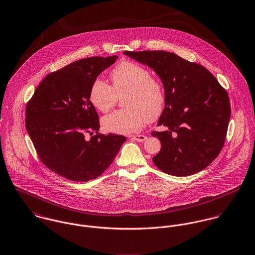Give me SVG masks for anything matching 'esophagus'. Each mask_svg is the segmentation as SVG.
Returning <instances> with one entry per match:
<instances>
[{
	"mask_svg": "<svg viewBox=\"0 0 255 255\" xmlns=\"http://www.w3.org/2000/svg\"><path fill=\"white\" fill-rule=\"evenodd\" d=\"M132 139L137 141H143L146 140V137L143 135H136V136H133Z\"/></svg>",
	"mask_w": 255,
	"mask_h": 255,
	"instance_id": "34e87169",
	"label": "esophagus"
}]
</instances>
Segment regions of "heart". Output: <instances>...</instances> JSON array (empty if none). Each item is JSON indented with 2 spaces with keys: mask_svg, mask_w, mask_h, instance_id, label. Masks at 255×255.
Returning a JSON list of instances; mask_svg holds the SVG:
<instances>
[{
  "mask_svg": "<svg viewBox=\"0 0 255 255\" xmlns=\"http://www.w3.org/2000/svg\"><path fill=\"white\" fill-rule=\"evenodd\" d=\"M113 87L98 78L92 83L89 100L93 107L106 114L116 104L118 97L125 109L106 115L102 120L105 130L116 134L140 131L147 121L157 120L164 111L165 93L162 85L151 78L150 71L139 63L122 61L111 72Z\"/></svg>",
  "mask_w": 255,
  "mask_h": 255,
  "instance_id": "obj_1",
  "label": "heart"
}]
</instances>
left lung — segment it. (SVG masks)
I'll return each instance as SVG.
<instances>
[{"label": "left lung", "instance_id": "obj_1", "mask_svg": "<svg viewBox=\"0 0 255 255\" xmlns=\"http://www.w3.org/2000/svg\"><path fill=\"white\" fill-rule=\"evenodd\" d=\"M152 68L165 93L164 111L151 135L161 142L152 161L172 176H190L206 168L226 139L231 107L226 90L202 65L164 51L123 53Z\"/></svg>", "mask_w": 255, "mask_h": 255}]
</instances>
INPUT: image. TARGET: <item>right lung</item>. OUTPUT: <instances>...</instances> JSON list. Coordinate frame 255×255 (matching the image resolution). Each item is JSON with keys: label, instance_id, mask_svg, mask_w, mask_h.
Instances as JSON below:
<instances>
[{"label": "right lung", "instance_id": "obj_1", "mask_svg": "<svg viewBox=\"0 0 255 255\" xmlns=\"http://www.w3.org/2000/svg\"><path fill=\"white\" fill-rule=\"evenodd\" d=\"M117 58L87 57L52 72L27 103L25 126L40 159L70 181L101 176L126 141L121 135L98 132L99 115L89 100L94 80ZM87 133L92 136L90 140Z\"/></svg>", "mask_w": 255, "mask_h": 255}]
</instances>
